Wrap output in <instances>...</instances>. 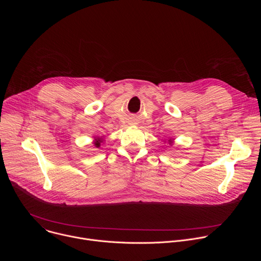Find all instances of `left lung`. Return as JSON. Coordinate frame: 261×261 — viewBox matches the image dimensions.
Returning a JSON list of instances; mask_svg holds the SVG:
<instances>
[{
  "mask_svg": "<svg viewBox=\"0 0 261 261\" xmlns=\"http://www.w3.org/2000/svg\"><path fill=\"white\" fill-rule=\"evenodd\" d=\"M165 142H166V140H165ZM173 143H174V139H171V138H169V139L167 140V144H169L170 146H171Z\"/></svg>",
  "mask_w": 261,
  "mask_h": 261,
  "instance_id": "obj_1",
  "label": "left lung"
}]
</instances>
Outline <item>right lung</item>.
I'll return each instance as SVG.
<instances>
[{
  "label": "right lung",
  "instance_id": "right-lung-1",
  "mask_svg": "<svg viewBox=\"0 0 261 261\" xmlns=\"http://www.w3.org/2000/svg\"><path fill=\"white\" fill-rule=\"evenodd\" d=\"M105 140H104V136H95L94 137V141H93V143H94V146L95 147H100V145H101V143H103Z\"/></svg>",
  "mask_w": 261,
  "mask_h": 261
}]
</instances>
